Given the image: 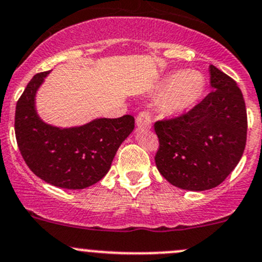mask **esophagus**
Masks as SVG:
<instances>
[{"mask_svg": "<svg viewBox=\"0 0 262 262\" xmlns=\"http://www.w3.org/2000/svg\"><path fill=\"white\" fill-rule=\"evenodd\" d=\"M151 122H152V118H151L150 112L147 111H142L137 115L136 117V123L139 127H145V128H150L151 127Z\"/></svg>", "mask_w": 262, "mask_h": 262, "instance_id": "34e87169", "label": "esophagus"}]
</instances>
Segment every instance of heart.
<instances>
[{
  "label": "heart",
  "instance_id": "heart-1",
  "mask_svg": "<svg viewBox=\"0 0 262 262\" xmlns=\"http://www.w3.org/2000/svg\"><path fill=\"white\" fill-rule=\"evenodd\" d=\"M207 90V79L199 71H177L156 84L154 96L159 98V110L165 116L189 111L201 102Z\"/></svg>",
  "mask_w": 262,
  "mask_h": 262
}]
</instances>
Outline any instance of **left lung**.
<instances>
[{"instance_id":"obj_1","label":"left lung","mask_w":262,"mask_h":262,"mask_svg":"<svg viewBox=\"0 0 262 262\" xmlns=\"http://www.w3.org/2000/svg\"><path fill=\"white\" fill-rule=\"evenodd\" d=\"M213 91L188 112L154 123L155 164L169 183L187 190L220 185L246 146L247 112L242 92L226 73L209 67Z\"/></svg>"}]
</instances>
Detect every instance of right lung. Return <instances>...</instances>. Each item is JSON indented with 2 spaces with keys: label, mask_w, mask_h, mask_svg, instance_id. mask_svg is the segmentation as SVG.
Returning <instances> with one entry per match:
<instances>
[{
  "label": "right lung",
  "mask_w": 262,
  "mask_h": 262,
  "mask_svg": "<svg viewBox=\"0 0 262 262\" xmlns=\"http://www.w3.org/2000/svg\"><path fill=\"white\" fill-rule=\"evenodd\" d=\"M49 72L37 73L16 103L15 135L18 150L36 177L59 188L84 189L111 168L116 151L135 127V118H98L84 126L58 128L35 111V94Z\"/></svg>",
  "instance_id": "obj_1"
}]
</instances>
